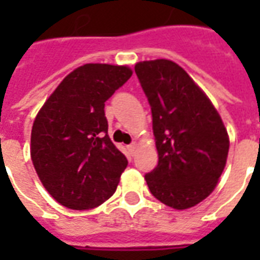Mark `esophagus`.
Returning a JSON list of instances; mask_svg holds the SVG:
<instances>
[{"label": "esophagus", "mask_w": 260, "mask_h": 260, "mask_svg": "<svg viewBox=\"0 0 260 260\" xmlns=\"http://www.w3.org/2000/svg\"><path fill=\"white\" fill-rule=\"evenodd\" d=\"M136 146H138V145H136V142H132L129 146H128V150H129V152H131V154H134V153H135Z\"/></svg>", "instance_id": "esophagus-1"}]
</instances>
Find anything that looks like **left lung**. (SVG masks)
<instances>
[{
    "label": "left lung",
    "mask_w": 260,
    "mask_h": 260,
    "mask_svg": "<svg viewBox=\"0 0 260 260\" xmlns=\"http://www.w3.org/2000/svg\"><path fill=\"white\" fill-rule=\"evenodd\" d=\"M135 72L152 108L157 167L145 175L152 195L173 209L206 199L223 173L229 135L212 102L180 65L143 61Z\"/></svg>",
    "instance_id": "8db88e82"
}]
</instances>
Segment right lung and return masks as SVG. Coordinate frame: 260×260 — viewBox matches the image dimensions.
Listing matches in <instances>:
<instances>
[{"label":"right lung","instance_id":"right-lung-1","mask_svg":"<svg viewBox=\"0 0 260 260\" xmlns=\"http://www.w3.org/2000/svg\"><path fill=\"white\" fill-rule=\"evenodd\" d=\"M131 76L128 67L82 65L37 114L31 161L44 188L62 206L93 209L117 189L128 160L108 136L104 103Z\"/></svg>","mask_w":260,"mask_h":260}]
</instances>
